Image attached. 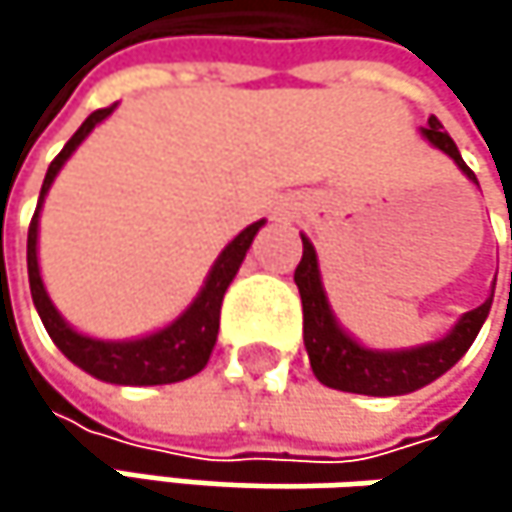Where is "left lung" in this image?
Segmentation results:
<instances>
[{
	"mask_svg": "<svg viewBox=\"0 0 512 512\" xmlns=\"http://www.w3.org/2000/svg\"><path fill=\"white\" fill-rule=\"evenodd\" d=\"M421 133L427 136L430 145H436L439 151L451 156L471 183H477L474 171L462 162L454 139L445 133L439 118H430L427 127H421ZM293 281H296L299 296H302V338H305V350L311 358L314 376L329 388L370 394V397L409 394V391H418V388L430 385L433 379H439L474 344V338H477V332H480V326L492 308V296H489L480 308L462 314L460 323L442 341L424 344L415 350L385 353V350L361 347L338 326V320L326 302L323 281H320L317 252L308 243V237H302V260L293 272Z\"/></svg>",
	"mask_w": 512,
	"mask_h": 512,
	"instance_id": "1",
	"label": "left lung"
}]
</instances>
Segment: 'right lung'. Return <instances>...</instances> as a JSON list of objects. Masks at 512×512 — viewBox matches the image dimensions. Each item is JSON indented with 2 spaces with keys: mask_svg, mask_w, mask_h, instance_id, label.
<instances>
[{
  "mask_svg": "<svg viewBox=\"0 0 512 512\" xmlns=\"http://www.w3.org/2000/svg\"><path fill=\"white\" fill-rule=\"evenodd\" d=\"M115 106L97 109L91 112L82 127L70 136V142L61 148V154L55 156L47 168L44 186H41V201L38 210L32 216L29 225V243H26V263H29V287H32V299L35 308L44 320V329L50 332L52 344L70 358L76 367H82L85 373L103 379V382H115V385H168V382H183L189 376H195L198 370H204V364L210 361V353L216 347V335H219V314H222V299L228 284L234 281L243 257L249 252L255 234L260 231L263 219L249 225L243 234H237L225 252L216 257L201 293L195 296V302L165 329H159L148 338L139 341H97V338H85L79 332H73L61 314L55 311L50 302L44 281H41V269H38V213L44 204V195L50 192L52 180L58 174V168L67 162V156L79 148V142L103 121L112 115Z\"/></svg>",
  "mask_w": 512,
  "mask_h": 512,
  "instance_id": "right-lung-1",
  "label": "right lung"
}]
</instances>
